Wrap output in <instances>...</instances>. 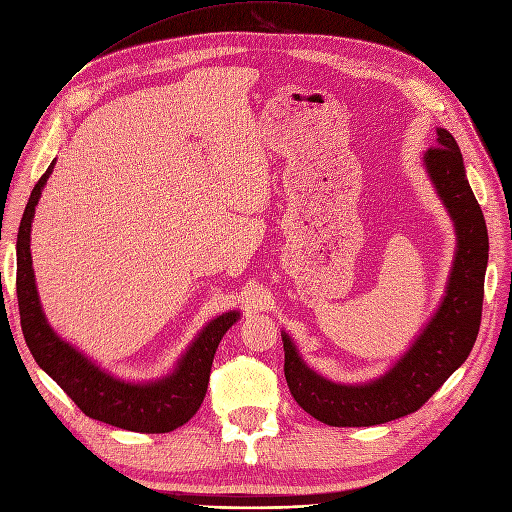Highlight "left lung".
I'll return each instance as SVG.
<instances>
[{"label":"left lung","mask_w":512,"mask_h":512,"mask_svg":"<svg viewBox=\"0 0 512 512\" xmlns=\"http://www.w3.org/2000/svg\"><path fill=\"white\" fill-rule=\"evenodd\" d=\"M423 166L454 223L456 252L446 294L412 346L377 379L335 383L310 369L294 339L281 331L289 392L310 417L325 425L371 427L410 415L473 350L488 269V227L467 181L458 143L446 129H437L435 148L423 154Z\"/></svg>","instance_id":"obj_1"}]
</instances>
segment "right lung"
Returning <instances> with one entry per match:
<instances>
[{"label":"right lung","mask_w":512,"mask_h":512,"mask_svg":"<svg viewBox=\"0 0 512 512\" xmlns=\"http://www.w3.org/2000/svg\"><path fill=\"white\" fill-rule=\"evenodd\" d=\"M56 160L47 166L33 187L18 227L16 241V294L20 327L33 358L70 396L87 417L102 423L139 431L168 433L187 423L204 402L210 367L223 335L239 321V310L218 314L204 325L168 375L152 381L120 379L95 364L79 348L62 339L47 321L35 283L31 258V225L41 191L50 179Z\"/></svg>","instance_id":"1"}]
</instances>
